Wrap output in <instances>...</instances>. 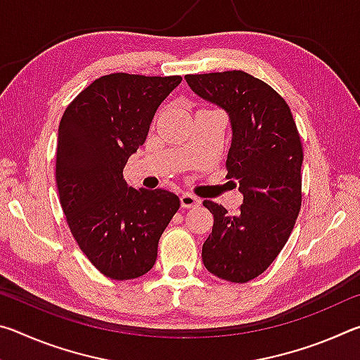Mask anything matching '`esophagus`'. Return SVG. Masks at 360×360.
Wrapping results in <instances>:
<instances>
[{
  "label": "esophagus",
  "instance_id": "1",
  "mask_svg": "<svg viewBox=\"0 0 360 360\" xmlns=\"http://www.w3.org/2000/svg\"><path fill=\"white\" fill-rule=\"evenodd\" d=\"M179 200H181V206L186 210L200 205V200L197 197H193V195H191V193H182Z\"/></svg>",
  "mask_w": 360,
  "mask_h": 360
}]
</instances>
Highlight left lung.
<instances>
[{
    "instance_id": "left-lung-1",
    "label": "left lung",
    "mask_w": 360,
    "mask_h": 360,
    "mask_svg": "<svg viewBox=\"0 0 360 360\" xmlns=\"http://www.w3.org/2000/svg\"><path fill=\"white\" fill-rule=\"evenodd\" d=\"M186 81L229 114L233 135L225 167L243 193L235 216L222 205L203 202L214 216L203 243V264L225 281L248 283L278 257L300 212V135L283 96L245 71L187 75Z\"/></svg>"
}]
</instances>
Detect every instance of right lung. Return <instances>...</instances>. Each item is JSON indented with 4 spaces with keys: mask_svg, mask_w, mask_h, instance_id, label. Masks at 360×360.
Listing matches in <instances>:
<instances>
[{
    "mask_svg": "<svg viewBox=\"0 0 360 360\" xmlns=\"http://www.w3.org/2000/svg\"><path fill=\"white\" fill-rule=\"evenodd\" d=\"M181 76H101L66 108L58 127L60 205L81 251L124 281L155 264L158 240L179 210L173 192L129 187L124 168L143 146L160 103Z\"/></svg>",
    "mask_w": 360,
    "mask_h": 360,
    "instance_id": "obj_1",
    "label": "right lung"
}]
</instances>
